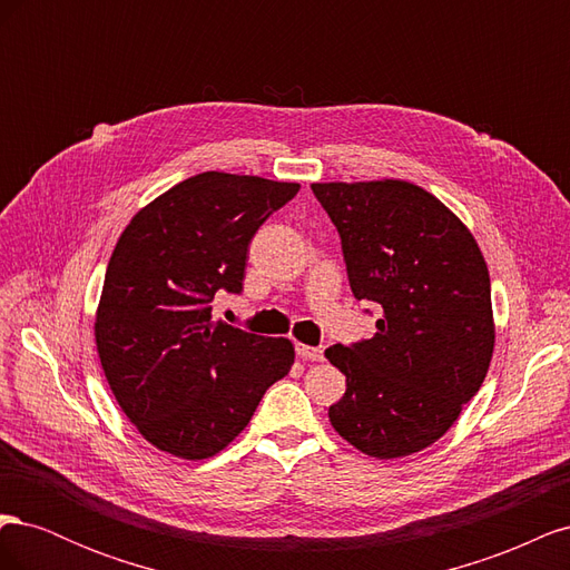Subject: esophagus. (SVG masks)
Returning <instances> with one entry per match:
<instances>
[{
	"label": "esophagus",
	"mask_w": 570,
	"mask_h": 570,
	"mask_svg": "<svg viewBox=\"0 0 570 570\" xmlns=\"http://www.w3.org/2000/svg\"><path fill=\"white\" fill-rule=\"evenodd\" d=\"M297 356L306 358V361H323V347H308V344H297Z\"/></svg>",
	"instance_id": "34e87169"
}]
</instances>
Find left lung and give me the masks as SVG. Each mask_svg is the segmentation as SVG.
<instances>
[{
	"instance_id": "8db88e82",
	"label": "left lung",
	"mask_w": 570,
	"mask_h": 570,
	"mask_svg": "<svg viewBox=\"0 0 570 570\" xmlns=\"http://www.w3.org/2000/svg\"><path fill=\"white\" fill-rule=\"evenodd\" d=\"M342 239L350 287L375 302L377 333L327 361L347 375L327 409L358 452H421L454 425L485 381L494 350L490 273L471 230L406 180L314 183Z\"/></svg>"
}]
</instances>
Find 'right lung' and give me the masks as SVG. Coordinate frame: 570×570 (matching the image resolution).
I'll list each match as a JSON object with an SVG mask.
<instances>
[{"instance_id": "right-lung-1", "label": "right lung", "mask_w": 570, "mask_h": 570, "mask_svg": "<svg viewBox=\"0 0 570 570\" xmlns=\"http://www.w3.org/2000/svg\"><path fill=\"white\" fill-rule=\"evenodd\" d=\"M297 183L206 170L137 212L109 258L95 321L118 406L157 450L209 459L243 433L264 392L295 364L285 337L212 318L239 295L262 223Z\"/></svg>"}]
</instances>
